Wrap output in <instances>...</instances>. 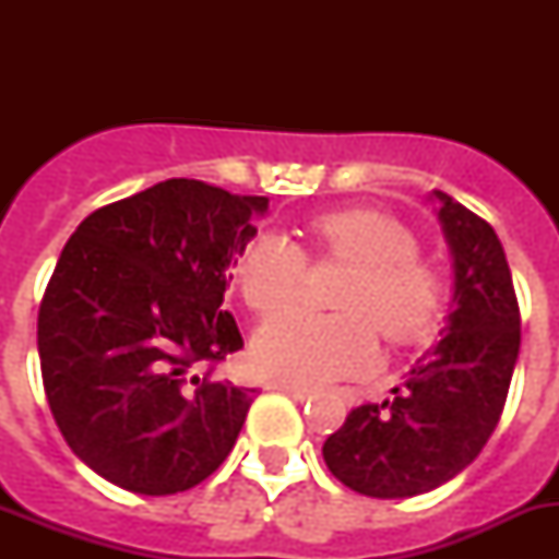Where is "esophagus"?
I'll use <instances>...</instances> for the list:
<instances>
[{"label": "esophagus", "instance_id": "obj_1", "mask_svg": "<svg viewBox=\"0 0 559 559\" xmlns=\"http://www.w3.org/2000/svg\"><path fill=\"white\" fill-rule=\"evenodd\" d=\"M269 389H274V392H283V394H290L294 400L313 397V389L299 386V383H288V380H271Z\"/></svg>", "mask_w": 559, "mask_h": 559}]
</instances>
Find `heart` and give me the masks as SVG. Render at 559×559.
<instances>
[{"label":"heart","instance_id":"b5f03b06","mask_svg":"<svg viewBox=\"0 0 559 559\" xmlns=\"http://www.w3.org/2000/svg\"><path fill=\"white\" fill-rule=\"evenodd\" d=\"M319 257L353 265L335 305L344 310H285L257 330V369L299 386L364 372L378 355V330L392 344L428 333L442 308V276L417 257L412 229L378 210H335L308 224ZM308 257L274 229H260L237 254V285L257 313H276L299 294Z\"/></svg>","mask_w":559,"mask_h":559}]
</instances>
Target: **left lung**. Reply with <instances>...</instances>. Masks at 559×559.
Instances as JSON below:
<instances>
[{"mask_svg": "<svg viewBox=\"0 0 559 559\" xmlns=\"http://www.w3.org/2000/svg\"><path fill=\"white\" fill-rule=\"evenodd\" d=\"M453 257V302L442 338L383 403L353 408L322 453L344 487L412 498L451 481L501 419L521 349V310L492 226L433 190Z\"/></svg>", "mask_w": 559, "mask_h": 559, "instance_id": "obj_1", "label": "left lung"}]
</instances>
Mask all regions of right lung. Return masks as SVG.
Here are the masks:
<instances>
[{"instance_id":"1","label":"right lung","mask_w":559,"mask_h":559,"mask_svg":"<svg viewBox=\"0 0 559 559\" xmlns=\"http://www.w3.org/2000/svg\"><path fill=\"white\" fill-rule=\"evenodd\" d=\"M269 199L167 179L100 206L63 246L38 308L44 392L67 445L140 496L218 471L254 389L212 374L243 347L224 305Z\"/></svg>"}]
</instances>
